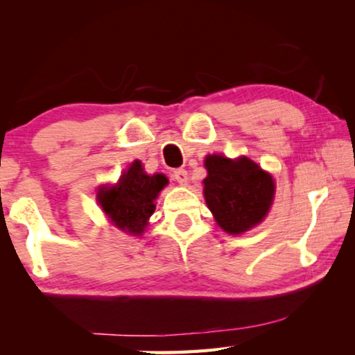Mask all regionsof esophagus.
Returning a JSON list of instances; mask_svg holds the SVG:
<instances>
[{"instance_id": "34e87169", "label": "esophagus", "mask_w": 355, "mask_h": 355, "mask_svg": "<svg viewBox=\"0 0 355 355\" xmlns=\"http://www.w3.org/2000/svg\"><path fill=\"white\" fill-rule=\"evenodd\" d=\"M172 178L180 184H186L188 183V172L184 169H175L172 172Z\"/></svg>"}]
</instances>
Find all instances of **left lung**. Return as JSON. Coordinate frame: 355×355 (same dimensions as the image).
<instances>
[{
    "instance_id": "left-lung-1",
    "label": "left lung",
    "mask_w": 355,
    "mask_h": 355,
    "mask_svg": "<svg viewBox=\"0 0 355 355\" xmlns=\"http://www.w3.org/2000/svg\"><path fill=\"white\" fill-rule=\"evenodd\" d=\"M205 167L207 205L227 233L238 235L263 220L274 197V182L269 173L245 156L233 161L209 155Z\"/></svg>"
}]
</instances>
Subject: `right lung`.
<instances>
[{
  "instance_id": "obj_1",
  "label": "right lung",
  "mask_w": 355,
  "mask_h": 355,
  "mask_svg": "<svg viewBox=\"0 0 355 355\" xmlns=\"http://www.w3.org/2000/svg\"><path fill=\"white\" fill-rule=\"evenodd\" d=\"M166 184L164 175H147L141 161H135L117 186L100 189L98 202L114 225L131 235H141L155 211L153 200Z\"/></svg>"
}]
</instances>
